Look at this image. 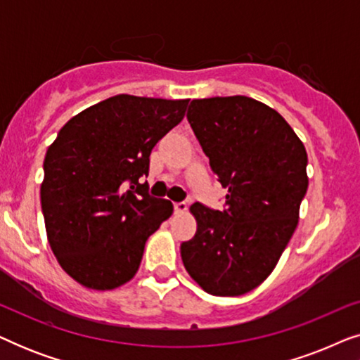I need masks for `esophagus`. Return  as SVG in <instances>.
Here are the masks:
<instances>
[{"label": "esophagus", "mask_w": 360, "mask_h": 360, "mask_svg": "<svg viewBox=\"0 0 360 360\" xmlns=\"http://www.w3.org/2000/svg\"><path fill=\"white\" fill-rule=\"evenodd\" d=\"M174 208H175V213H185V211L188 210V205H186L185 201H180V203L174 205Z\"/></svg>", "instance_id": "1"}]
</instances>
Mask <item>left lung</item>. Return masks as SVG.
Listing matches in <instances>:
<instances>
[{
  "instance_id": "8db88e82",
  "label": "left lung",
  "mask_w": 360,
  "mask_h": 360,
  "mask_svg": "<svg viewBox=\"0 0 360 360\" xmlns=\"http://www.w3.org/2000/svg\"><path fill=\"white\" fill-rule=\"evenodd\" d=\"M186 117L228 195L223 211L190 206L196 234L180 245L181 260L205 292L239 297L272 274L297 229L307 150L277 111L249 96L193 100Z\"/></svg>"
}]
</instances>
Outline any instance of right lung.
Masks as SVG:
<instances>
[{"label": "right lung", "mask_w": 360, "mask_h": 360, "mask_svg": "<svg viewBox=\"0 0 360 360\" xmlns=\"http://www.w3.org/2000/svg\"><path fill=\"white\" fill-rule=\"evenodd\" d=\"M186 106L188 100L116 95L73 116L49 146L41 185L47 239L83 287L105 292L129 282L146 240L174 213L139 179Z\"/></svg>", "instance_id": "1"}]
</instances>
